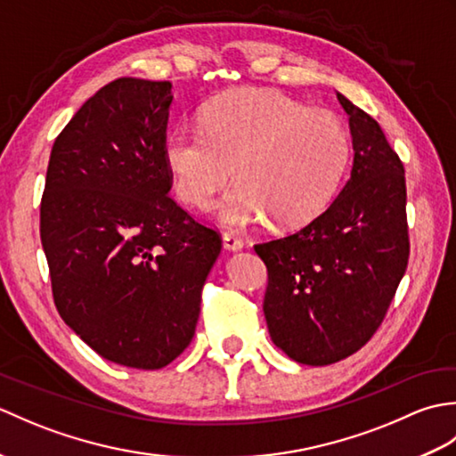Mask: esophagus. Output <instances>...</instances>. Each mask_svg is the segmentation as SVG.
I'll use <instances>...</instances> for the list:
<instances>
[{
    "label": "esophagus",
    "mask_w": 456,
    "mask_h": 456,
    "mask_svg": "<svg viewBox=\"0 0 456 456\" xmlns=\"http://www.w3.org/2000/svg\"><path fill=\"white\" fill-rule=\"evenodd\" d=\"M223 247H225L227 250H240L245 247V243L239 237H235L233 233H223Z\"/></svg>",
    "instance_id": "esophagus-1"
}]
</instances>
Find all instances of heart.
Instances as JSON below:
<instances>
[{
    "instance_id": "b5f03b06",
    "label": "heart",
    "mask_w": 456,
    "mask_h": 456,
    "mask_svg": "<svg viewBox=\"0 0 456 456\" xmlns=\"http://www.w3.org/2000/svg\"><path fill=\"white\" fill-rule=\"evenodd\" d=\"M201 125L203 131L172 129L164 162L178 198L200 209L229 186L235 170L239 188L217 206L219 221L233 229L266 217L276 229L314 221L331 203L351 157L337 115L270 90L217 95Z\"/></svg>"
}]
</instances>
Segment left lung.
I'll use <instances>...</instances> for the list:
<instances>
[{"label":"left lung","instance_id":"8db88e82","mask_svg":"<svg viewBox=\"0 0 456 456\" xmlns=\"http://www.w3.org/2000/svg\"><path fill=\"white\" fill-rule=\"evenodd\" d=\"M353 168L341 193L297 233L263 245L270 338L296 362L325 366L368 343L388 312L410 256L405 176L370 115L343 94Z\"/></svg>","mask_w":456,"mask_h":456}]
</instances>
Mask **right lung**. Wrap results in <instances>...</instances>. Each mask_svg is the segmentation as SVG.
<instances>
[{
  "instance_id": "1",
  "label": "right lung",
  "mask_w": 456,
  "mask_h": 456,
  "mask_svg": "<svg viewBox=\"0 0 456 456\" xmlns=\"http://www.w3.org/2000/svg\"><path fill=\"white\" fill-rule=\"evenodd\" d=\"M172 84L119 78L58 134L41 243L64 323L115 364L157 370L196 333L221 239L168 191Z\"/></svg>"
}]
</instances>
